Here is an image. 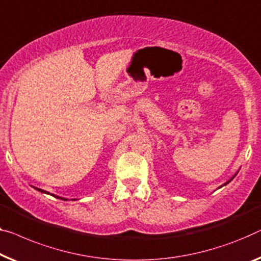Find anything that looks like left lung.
Returning <instances> with one entry per match:
<instances>
[{
    "label": "left lung",
    "mask_w": 261,
    "mask_h": 261,
    "mask_svg": "<svg viewBox=\"0 0 261 261\" xmlns=\"http://www.w3.org/2000/svg\"><path fill=\"white\" fill-rule=\"evenodd\" d=\"M236 174H237V173H236ZM236 174H234V176H233V177L231 178V179H230V180H228V181H226V182H225V184H224V185H226V184H228V182H230V181H231V180L233 179V178H234V177H236ZM224 185H221V186H220V188H223V186H224Z\"/></svg>",
    "instance_id": "8db88e82"
}]
</instances>
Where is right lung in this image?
<instances>
[{
    "label": "right lung",
    "mask_w": 261,
    "mask_h": 261,
    "mask_svg": "<svg viewBox=\"0 0 261 261\" xmlns=\"http://www.w3.org/2000/svg\"><path fill=\"white\" fill-rule=\"evenodd\" d=\"M37 190V191H40V192H42V193H48V194H51V196H54V197H56V198H58V199H62V200H68L67 198H62V197H58V196H55V194H53V193H49V192H46V191H44V190H42V189H37V188H35ZM72 200H76V199H72Z\"/></svg>",
    "instance_id": "obj_1"
}]
</instances>
